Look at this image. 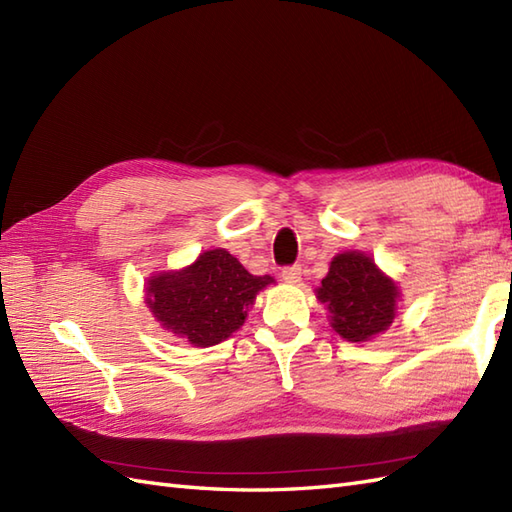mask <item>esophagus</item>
<instances>
[{"label":"esophagus","mask_w":512,"mask_h":512,"mask_svg":"<svg viewBox=\"0 0 512 512\" xmlns=\"http://www.w3.org/2000/svg\"><path fill=\"white\" fill-rule=\"evenodd\" d=\"M281 277H283V281H287V283H298L300 277H303V268H300L298 264L285 266V268L281 270Z\"/></svg>","instance_id":"34e87169"}]
</instances>
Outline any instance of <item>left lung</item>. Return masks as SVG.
<instances>
[{
  "label": "left lung",
  "mask_w": 512,
  "mask_h": 512,
  "mask_svg": "<svg viewBox=\"0 0 512 512\" xmlns=\"http://www.w3.org/2000/svg\"><path fill=\"white\" fill-rule=\"evenodd\" d=\"M318 298L331 311V326L348 342H368L387 331L396 316L398 287L363 253H342L331 261Z\"/></svg>",
  "instance_id": "1"
}]
</instances>
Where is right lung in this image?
Listing matches in <instances>:
<instances>
[{
  "label": "right lung",
  "instance_id": "obj_1",
  "mask_svg": "<svg viewBox=\"0 0 512 512\" xmlns=\"http://www.w3.org/2000/svg\"><path fill=\"white\" fill-rule=\"evenodd\" d=\"M272 277H253L225 248L199 255L181 272L157 274L147 285V303L166 331L194 346H214L238 331L248 305Z\"/></svg>",
  "mask_w": 512,
  "mask_h": 512
}]
</instances>
